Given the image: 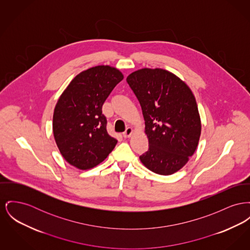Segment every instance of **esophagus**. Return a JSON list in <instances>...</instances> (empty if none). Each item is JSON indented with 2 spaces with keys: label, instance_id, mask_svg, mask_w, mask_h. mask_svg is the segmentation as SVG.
I'll list each match as a JSON object with an SVG mask.
<instances>
[{
  "label": "esophagus",
  "instance_id": "esophagus-1",
  "mask_svg": "<svg viewBox=\"0 0 250 250\" xmlns=\"http://www.w3.org/2000/svg\"><path fill=\"white\" fill-rule=\"evenodd\" d=\"M133 129L131 127H127L126 129H125V131L123 133V136L125 137V138H129L131 135H132Z\"/></svg>",
  "mask_w": 250,
  "mask_h": 250
}]
</instances>
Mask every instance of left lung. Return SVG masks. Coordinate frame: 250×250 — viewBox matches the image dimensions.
Returning a JSON list of instances; mask_svg holds the SVG:
<instances>
[{
	"instance_id": "8db88e82",
	"label": "left lung",
	"mask_w": 250,
	"mask_h": 250,
	"mask_svg": "<svg viewBox=\"0 0 250 250\" xmlns=\"http://www.w3.org/2000/svg\"><path fill=\"white\" fill-rule=\"evenodd\" d=\"M126 81L142 106L149 148L140 156L150 171L172 175L189 161L197 147L201 122L190 88L175 74L145 68Z\"/></svg>"
}]
</instances>
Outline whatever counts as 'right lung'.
Returning <instances> with one entry per match:
<instances>
[{
  "mask_svg": "<svg viewBox=\"0 0 250 250\" xmlns=\"http://www.w3.org/2000/svg\"><path fill=\"white\" fill-rule=\"evenodd\" d=\"M124 79L110 66H96L77 74L59 97L53 117V132L63 158L87 170L109 155L117 140L106 131L102 106Z\"/></svg>",
  "mask_w": 250,
  "mask_h": 250,
  "instance_id": "add662e5",
  "label": "right lung"
}]
</instances>
